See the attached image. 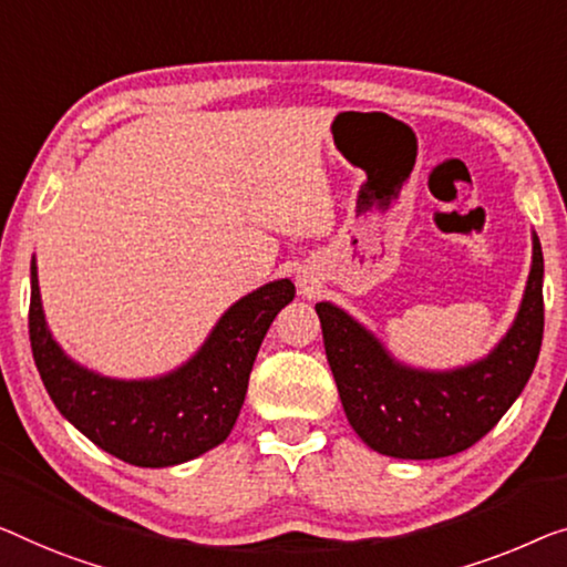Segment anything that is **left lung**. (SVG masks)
<instances>
[{
    "label": "left lung",
    "mask_w": 567,
    "mask_h": 567,
    "mask_svg": "<svg viewBox=\"0 0 567 567\" xmlns=\"http://www.w3.org/2000/svg\"><path fill=\"white\" fill-rule=\"evenodd\" d=\"M543 247L532 236V269L517 318L486 359L453 371H422L390 357L349 312L318 302L326 357L343 412L369 447L392 458H445L478 443L525 390L543 346Z\"/></svg>",
    "instance_id": "1"
}]
</instances>
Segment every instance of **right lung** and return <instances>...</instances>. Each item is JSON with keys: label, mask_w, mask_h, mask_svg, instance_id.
Returning a JSON list of instances; mask_svg holds the SVG:
<instances>
[{"label": "right lung", "mask_w": 567, "mask_h": 567, "mask_svg": "<svg viewBox=\"0 0 567 567\" xmlns=\"http://www.w3.org/2000/svg\"><path fill=\"white\" fill-rule=\"evenodd\" d=\"M295 298L290 280L269 282L224 312L200 351L157 379H109L63 353L42 316L38 267H30V346L61 415L101 451L142 468L198 458L229 437L247 396L257 351L277 312Z\"/></svg>", "instance_id": "right-lung-1"}]
</instances>
